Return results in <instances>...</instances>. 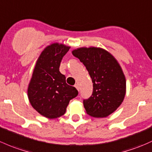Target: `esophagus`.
<instances>
[{"mask_svg": "<svg viewBox=\"0 0 152 152\" xmlns=\"http://www.w3.org/2000/svg\"><path fill=\"white\" fill-rule=\"evenodd\" d=\"M74 87H76V89H77L78 91H79V85H78L77 84H75V85H74Z\"/></svg>", "mask_w": 152, "mask_h": 152, "instance_id": "1", "label": "esophagus"}]
</instances>
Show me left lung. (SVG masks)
I'll return each instance as SVG.
<instances>
[{"label": "left lung", "mask_w": 152, "mask_h": 152, "mask_svg": "<svg viewBox=\"0 0 152 152\" xmlns=\"http://www.w3.org/2000/svg\"><path fill=\"white\" fill-rule=\"evenodd\" d=\"M84 65L93 83L92 96L84 100L87 114L103 118L114 112L126 94V79L116 58L100 47H80L72 51Z\"/></svg>", "instance_id": "8db88e82"}]
</instances>
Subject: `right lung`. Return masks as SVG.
<instances>
[{
    "label": "right lung",
    "instance_id": "add662e5",
    "mask_svg": "<svg viewBox=\"0 0 152 152\" xmlns=\"http://www.w3.org/2000/svg\"><path fill=\"white\" fill-rule=\"evenodd\" d=\"M71 47L52 43L44 48L37 59L28 87V97L32 107L48 119L65 114L71 99L78 95L77 89L67 84L60 72L63 56Z\"/></svg>",
    "mask_w": 152,
    "mask_h": 152
}]
</instances>
